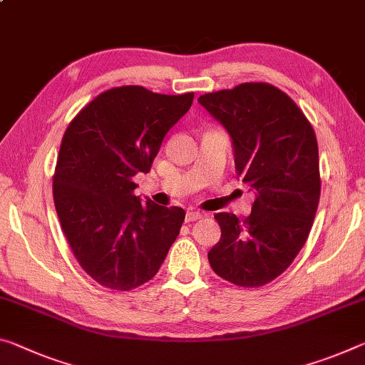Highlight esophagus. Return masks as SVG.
I'll list each match as a JSON object with an SVG mask.
<instances>
[{
  "instance_id": "esophagus-1",
  "label": "esophagus",
  "mask_w": 365,
  "mask_h": 365,
  "mask_svg": "<svg viewBox=\"0 0 365 365\" xmlns=\"http://www.w3.org/2000/svg\"><path fill=\"white\" fill-rule=\"evenodd\" d=\"M203 217V214L198 212V211H193V210H188L187 214H185V221L187 222H193V221H198V219Z\"/></svg>"
}]
</instances>
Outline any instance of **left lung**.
Masks as SVG:
<instances>
[{
	"mask_svg": "<svg viewBox=\"0 0 365 365\" xmlns=\"http://www.w3.org/2000/svg\"><path fill=\"white\" fill-rule=\"evenodd\" d=\"M198 102L229 133L237 175L255 193L244 222L216 214L221 239L207 259L232 284L263 286L289 268L314 224L320 200L314 128L291 97L266 83L211 92Z\"/></svg>",
	"mask_w": 365,
	"mask_h": 365,
	"instance_id": "obj_1",
	"label": "left lung"
}]
</instances>
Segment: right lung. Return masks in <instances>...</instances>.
Returning <instances> with one entry per match:
<instances>
[{"mask_svg":"<svg viewBox=\"0 0 365 365\" xmlns=\"http://www.w3.org/2000/svg\"><path fill=\"white\" fill-rule=\"evenodd\" d=\"M193 96L123 86L102 92L68 125L53 175L55 207L73 255L103 287L131 291L153 279L180 232L182 207L141 203L133 177L151 170Z\"/></svg>","mask_w":365,"mask_h":365,"instance_id":"obj_1","label":"right lung"}]
</instances>
